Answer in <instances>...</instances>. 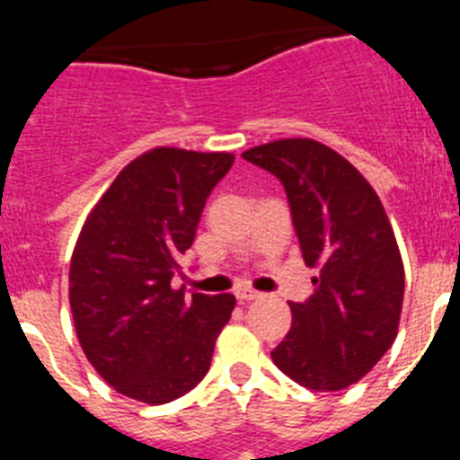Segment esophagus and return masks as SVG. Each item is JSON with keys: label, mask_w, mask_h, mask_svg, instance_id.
I'll use <instances>...</instances> for the list:
<instances>
[{"label": "esophagus", "mask_w": 460, "mask_h": 460, "mask_svg": "<svg viewBox=\"0 0 460 460\" xmlns=\"http://www.w3.org/2000/svg\"><path fill=\"white\" fill-rule=\"evenodd\" d=\"M234 296H237L239 302H255V299H260L262 295L243 286V288H237V290H234Z\"/></svg>", "instance_id": "1"}]
</instances>
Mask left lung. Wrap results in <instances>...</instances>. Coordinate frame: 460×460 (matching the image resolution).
I'll return each instance as SVG.
<instances>
[{
  "mask_svg": "<svg viewBox=\"0 0 460 460\" xmlns=\"http://www.w3.org/2000/svg\"><path fill=\"white\" fill-rule=\"evenodd\" d=\"M242 158L283 184L304 260L320 270L306 302H290L292 327L271 359L304 387L345 389L392 348L403 306V262L385 207L355 165L308 137Z\"/></svg>",
  "mask_w": 460,
  "mask_h": 460,
  "instance_id": "obj_1",
  "label": "left lung"
}]
</instances>
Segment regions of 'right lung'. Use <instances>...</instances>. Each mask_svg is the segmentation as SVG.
<instances>
[{"label":"right lung","instance_id":"right-lung-1","mask_svg":"<svg viewBox=\"0 0 460 460\" xmlns=\"http://www.w3.org/2000/svg\"><path fill=\"white\" fill-rule=\"evenodd\" d=\"M226 152L158 147L126 165L93 207L73 251L68 299L80 345L108 385L170 403L207 376L233 295L174 290Z\"/></svg>","mask_w":460,"mask_h":460}]
</instances>
